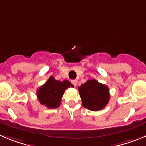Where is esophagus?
Wrapping results in <instances>:
<instances>
[{
	"instance_id": "34e87169",
	"label": "esophagus",
	"mask_w": 146,
	"mask_h": 146,
	"mask_svg": "<svg viewBox=\"0 0 146 146\" xmlns=\"http://www.w3.org/2000/svg\"><path fill=\"white\" fill-rule=\"evenodd\" d=\"M71 82H72V84L74 85V86H77V80H71Z\"/></svg>"
}]
</instances>
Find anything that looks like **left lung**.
<instances>
[{
  "label": "left lung",
  "mask_w": 146,
  "mask_h": 146,
  "mask_svg": "<svg viewBox=\"0 0 146 146\" xmlns=\"http://www.w3.org/2000/svg\"><path fill=\"white\" fill-rule=\"evenodd\" d=\"M82 104L86 109L99 111L105 108L110 100L109 88L96 80H89L78 87Z\"/></svg>",
  "instance_id": "obj_1"
}]
</instances>
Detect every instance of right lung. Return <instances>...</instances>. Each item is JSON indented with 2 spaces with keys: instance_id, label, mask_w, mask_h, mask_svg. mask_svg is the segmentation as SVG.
<instances>
[{
  "instance_id": "1",
  "label": "right lung",
  "mask_w": 146,
  "mask_h": 146,
  "mask_svg": "<svg viewBox=\"0 0 146 146\" xmlns=\"http://www.w3.org/2000/svg\"><path fill=\"white\" fill-rule=\"evenodd\" d=\"M73 86L69 80H56L51 76L43 86L37 89V98L42 105L51 109L57 108L66 89Z\"/></svg>"
}]
</instances>
